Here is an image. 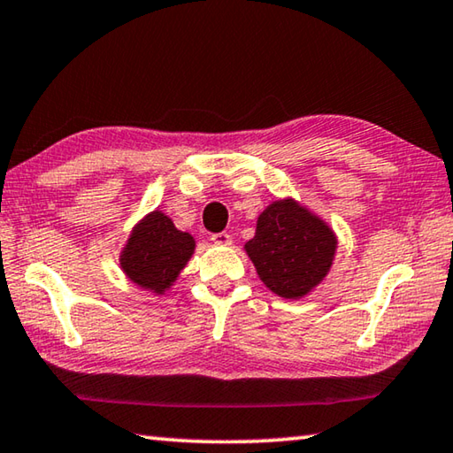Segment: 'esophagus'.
Instances as JSON below:
<instances>
[{
  "mask_svg": "<svg viewBox=\"0 0 453 453\" xmlns=\"http://www.w3.org/2000/svg\"><path fill=\"white\" fill-rule=\"evenodd\" d=\"M211 242L216 245H229V243H232V235H229L227 232L211 234Z\"/></svg>",
  "mask_w": 453,
  "mask_h": 453,
  "instance_id": "1",
  "label": "esophagus"
}]
</instances>
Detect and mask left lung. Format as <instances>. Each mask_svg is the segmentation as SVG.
Here are the masks:
<instances>
[{"label":"left lung","mask_w":453,"mask_h":453,"mask_svg":"<svg viewBox=\"0 0 453 453\" xmlns=\"http://www.w3.org/2000/svg\"><path fill=\"white\" fill-rule=\"evenodd\" d=\"M245 251L273 294L297 300L326 278L335 237L294 199H280L257 218L256 235L245 243Z\"/></svg>","instance_id":"obj_1"}]
</instances>
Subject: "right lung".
<instances>
[{
	"label": "right lung",
	"instance_id": "1",
	"mask_svg": "<svg viewBox=\"0 0 453 453\" xmlns=\"http://www.w3.org/2000/svg\"><path fill=\"white\" fill-rule=\"evenodd\" d=\"M194 248V237L175 229L162 211H153L129 235L121 251V267L140 288L162 294L178 278Z\"/></svg>",
	"mask_w": 453,
	"mask_h": 453
}]
</instances>
